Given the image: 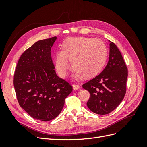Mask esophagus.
Wrapping results in <instances>:
<instances>
[{
    "label": "esophagus",
    "mask_w": 147,
    "mask_h": 147,
    "mask_svg": "<svg viewBox=\"0 0 147 147\" xmlns=\"http://www.w3.org/2000/svg\"><path fill=\"white\" fill-rule=\"evenodd\" d=\"M80 88V86L78 85V84H73V89L75 90H78V89Z\"/></svg>",
    "instance_id": "34e87169"
}]
</instances>
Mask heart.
<instances>
[{"label": "heart", "instance_id": "obj_1", "mask_svg": "<svg viewBox=\"0 0 147 147\" xmlns=\"http://www.w3.org/2000/svg\"><path fill=\"white\" fill-rule=\"evenodd\" d=\"M56 53L55 63L60 76L65 77L69 69V60L77 77L90 78L99 74L107 58V48L99 39L90 37H69Z\"/></svg>", "mask_w": 147, "mask_h": 147}]
</instances>
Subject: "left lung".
Wrapping results in <instances>:
<instances>
[{
  "instance_id": "obj_1",
  "label": "left lung",
  "mask_w": 147,
  "mask_h": 147,
  "mask_svg": "<svg viewBox=\"0 0 147 147\" xmlns=\"http://www.w3.org/2000/svg\"><path fill=\"white\" fill-rule=\"evenodd\" d=\"M127 68L115 44L110 43L109 59L103 71L82 87L90 94L87 106L96 114L112 112L123 100L126 92Z\"/></svg>"
}]
</instances>
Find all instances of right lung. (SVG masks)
<instances>
[{
	"instance_id": "right-lung-1",
	"label": "right lung",
	"mask_w": 147,
	"mask_h": 147,
	"mask_svg": "<svg viewBox=\"0 0 147 147\" xmlns=\"http://www.w3.org/2000/svg\"><path fill=\"white\" fill-rule=\"evenodd\" d=\"M56 37L35 42L21 55L13 78L20 105L33 118L48 121L61 113L73 88L56 74L51 48Z\"/></svg>"
}]
</instances>
